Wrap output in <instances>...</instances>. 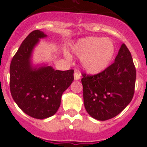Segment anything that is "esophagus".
<instances>
[{
    "instance_id": "obj_1",
    "label": "esophagus",
    "mask_w": 147,
    "mask_h": 147,
    "mask_svg": "<svg viewBox=\"0 0 147 147\" xmlns=\"http://www.w3.org/2000/svg\"><path fill=\"white\" fill-rule=\"evenodd\" d=\"M74 79L75 80H79L80 79V74L79 71H75V73H74Z\"/></svg>"
}]
</instances>
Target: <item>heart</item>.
I'll list each match as a JSON object with an SVG mask.
<instances>
[{"label":"heart","mask_w":147,"mask_h":147,"mask_svg":"<svg viewBox=\"0 0 147 147\" xmlns=\"http://www.w3.org/2000/svg\"><path fill=\"white\" fill-rule=\"evenodd\" d=\"M71 51L79 58L84 70L89 74L102 72L108 67L115 53L112 40L98 37L80 39L71 46Z\"/></svg>","instance_id":"heart-1"}]
</instances>
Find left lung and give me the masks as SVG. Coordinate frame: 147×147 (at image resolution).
<instances>
[{
  "instance_id": "left-lung-1",
  "label": "left lung",
  "mask_w": 147,
  "mask_h": 147,
  "mask_svg": "<svg viewBox=\"0 0 147 147\" xmlns=\"http://www.w3.org/2000/svg\"><path fill=\"white\" fill-rule=\"evenodd\" d=\"M81 80L86 112L98 120L117 116L132 100L136 70L125 44L120 46L113 64L94 76L83 73Z\"/></svg>"
}]
</instances>
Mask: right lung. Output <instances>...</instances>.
I'll return each mask as SVG.
<instances>
[{"instance_id":"obj_1","label":"right lung","mask_w":147,"mask_h":147,"mask_svg":"<svg viewBox=\"0 0 147 147\" xmlns=\"http://www.w3.org/2000/svg\"><path fill=\"white\" fill-rule=\"evenodd\" d=\"M47 36L35 30L22 42L10 64L12 98L28 116L45 119L57 112L61 96L74 80V70H54L51 66L33 67L31 55L39 40Z\"/></svg>"}]
</instances>
